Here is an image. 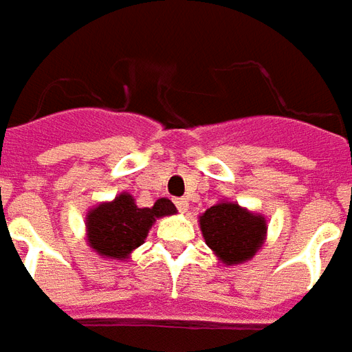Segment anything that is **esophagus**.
Returning a JSON list of instances; mask_svg holds the SVG:
<instances>
[{
  "mask_svg": "<svg viewBox=\"0 0 352 352\" xmlns=\"http://www.w3.org/2000/svg\"><path fill=\"white\" fill-rule=\"evenodd\" d=\"M175 206H177V209L181 211V213H186V211H188V199H186V198H177Z\"/></svg>",
  "mask_w": 352,
  "mask_h": 352,
  "instance_id": "34e87169",
  "label": "esophagus"
}]
</instances>
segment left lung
I'll use <instances>...</instances> for the list:
<instances>
[{
  "instance_id": "left-lung-1",
  "label": "left lung",
  "mask_w": 352,
  "mask_h": 352,
  "mask_svg": "<svg viewBox=\"0 0 352 352\" xmlns=\"http://www.w3.org/2000/svg\"><path fill=\"white\" fill-rule=\"evenodd\" d=\"M199 228L209 249L224 264L251 260L264 245L267 224L262 214L251 213L234 201H221L199 217Z\"/></svg>"
}]
</instances>
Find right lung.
<instances>
[{"instance_id": "obj_1", "label": "right lung", "mask_w": 352, "mask_h": 352, "mask_svg": "<svg viewBox=\"0 0 352 352\" xmlns=\"http://www.w3.org/2000/svg\"><path fill=\"white\" fill-rule=\"evenodd\" d=\"M175 213L171 199L160 198L153 207H138L130 194L124 192L87 214L88 245L103 258H128L133 249L145 243L156 219Z\"/></svg>"}]
</instances>
